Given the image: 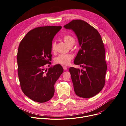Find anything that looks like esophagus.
Returning a JSON list of instances; mask_svg holds the SVG:
<instances>
[{"instance_id":"1","label":"esophagus","mask_w":126,"mask_h":126,"mask_svg":"<svg viewBox=\"0 0 126 126\" xmlns=\"http://www.w3.org/2000/svg\"><path fill=\"white\" fill-rule=\"evenodd\" d=\"M63 69L64 70H66L67 69V67L66 66H63Z\"/></svg>"}]
</instances>
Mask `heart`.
Returning <instances> with one entry per match:
<instances>
[{
  "instance_id": "b5f03b06",
  "label": "heart",
  "mask_w": 126,
  "mask_h": 126,
  "mask_svg": "<svg viewBox=\"0 0 126 126\" xmlns=\"http://www.w3.org/2000/svg\"><path fill=\"white\" fill-rule=\"evenodd\" d=\"M63 38L65 43L69 46H73L75 43V38L71 35H65ZM56 42L55 41L52 42L51 44V51L53 52H54L56 50ZM73 57V55L70 54H60L55 58L54 61L55 63L57 64L68 65L71 63Z\"/></svg>"
}]
</instances>
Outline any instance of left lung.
Wrapping results in <instances>:
<instances>
[{
	"label": "left lung",
	"instance_id": "8db88e82",
	"mask_svg": "<svg viewBox=\"0 0 126 126\" xmlns=\"http://www.w3.org/2000/svg\"><path fill=\"white\" fill-rule=\"evenodd\" d=\"M64 27L75 32L81 46L74 63L83 70L74 67L69 69L75 92L80 97H92L105 84L107 64L101 37L96 29L81 20H73Z\"/></svg>",
	"mask_w": 126,
	"mask_h": 126
}]
</instances>
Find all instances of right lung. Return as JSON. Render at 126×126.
Masks as SVG:
<instances>
[{"instance_id":"1","label":"right lung","mask_w":126,"mask_h":126,"mask_svg":"<svg viewBox=\"0 0 126 126\" xmlns=\"http://www.w3.org/2000/svg\"><path fill=\"white\" fill-rule=\"evenodd\" d=\"M61 26H44L33 29L21 41L17 54V73L22 91L32 100L43 103L54 95V85L63 73L62 65L50 64L51 44Z\"/></svg>"}]
</instances>
